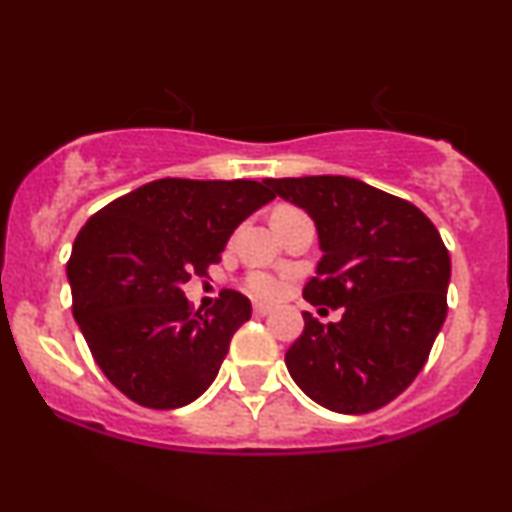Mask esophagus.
I'll return each instance as SVG.
<instances>
[{
    "label": "esophagus",
    "mask_w": 512,
    "mask_h": 512,
    "mask_svg": "<svg viewBox=\"0 0 512 512\" xmlns=\"http://www.w3.org/2000/svg\"><path fill=\"white\" fill-rule=\"evenodd\" d=\"M252 313H255L257 317H264V315L272 313V308H269V305H264V303H255V305H252Z\"/></svg>",
    "instance_id": "esophagus-1"
}]
</instances>
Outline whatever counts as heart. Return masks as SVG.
<instances>
[{"instance_id":"1","label":"heart","mask_w":512,"mask_h":512,"mask_svg":"<svg viewBox=\"0 0 512 512\" xmlns=\"http://www.w3.org/2000/svg\"><path fill=\"white\" fill-rule=\"evenodd\" d=\"M245 289H248L255 298H276L281 293V281L272 274L252 272L245 279Z\"/></svg>"}]
</instances>
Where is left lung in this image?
<instances>
[{
  "instance_id": "left-lung-1",
  "label": "left lung",
  "mask_w": 512,
  "mask_h": 512,
  "mask_svg": "<svg viewBox=\"0 0 512 512\" xmlns=\"http://www.w3.org/2000/svg\"><path fill=\"white\" fill-rule=\"evenodd\" d=\"M315 221L322 260L303 298L342 310L322 325L303 313L286 351L296 385L337 414H368L414 383L448 315L450 255L407 199L344 175L264 180Z\"/></svg>"
}]
</instances>
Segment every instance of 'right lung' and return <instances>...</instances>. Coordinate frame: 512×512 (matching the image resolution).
<instances>
[{"instance_id":"1","label":"right lung","mask_w":512,"mask_h":512,"mask_svg":"<svg viewBox=\"0 0 512 512\" xmlns=\"http://www.w3.org/2000/svg\"><path fill=\"white\" fill-rule=\"evenodd\" d=\"M274 197L267 182L163 178L86 221L67 262L72 313L122 395L178 409L214 383L252 305L223 289L214 308L192 313L182 284L207 274L233 231Z\"/></svg>"}]
</instances>
